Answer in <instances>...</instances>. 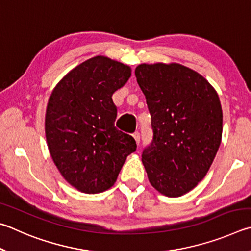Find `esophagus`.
<instances>
[{
    "label": "esophagus",
    "instance_id": "34e87169",
    "mask_svg": "<svg viewBox=\"0 0 251 251\" xmlns=\"http://www.w3.org/2000/svg\"><path fill=\"white\" fill-rule=\"evenodd\" d=\"M132 137L134 138V140H135V142H137V144H139L140 143V133L138 132H134L133 134H132Z\"/></svg>",
    "mask_w": 251,
    "mask_h": 251
}]
</instances>
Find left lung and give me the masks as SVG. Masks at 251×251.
I'll list each match as a JSON object with an SVG mask.
<instances>
[{
  "instance_id": "8db88e82",
  "label": "left lung",
  "mask_w": 251,
  "mask_h": 251,
  "mask_svg": "<svg viewBox=\"0 0 251 251\" xmlns=\"http://www.w3.org/2000/svg\"><path fill=\"white\" fill-rule=\"evenodd\" d=\"M134 73L152 119L153 141L142 153L148 178L161 194L179 197L205 177L221 146L219 97L181 64H141Z\"/></svg>"
}]
</instances>
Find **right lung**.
Here are the masks:
<instances>
[{
    "label": "right lung",
    "instance_id": "right-lung-1",
    "mask_svg": "<svg viewBox=\"0 0 251 251\" xmlns=\"http://www.w3.org/2000/svg\"><path fill=\"white\" fill-rule=\"evenodd\" d=\"M131 77L128 65L96 56L70 70L48 99L45 134L50 156L70 185L86 194L109 190L137 144L114 126V91Z\"/></svg>",
    "mask_w": 251,
    "mask_h": 251
}]
</instances>
